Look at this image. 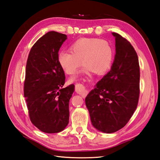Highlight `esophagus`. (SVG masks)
Masks as SVG:
<instances>
[{
    "instance_id": "obj_1",
    "label": "esophagus",
    "mask_w": 160,
    "mask_h": 160,
    "mask_svg": "<svg viewBox=\"0 0 160 160\" xmlns=\"http://www.w3.org/2000/svg\"><path fill=\"white\" fill-rule=\"evenodd\" d=\"M75 92L77 94H81L83 97H86L88 94L87 91L86 90V88L81 83H77L75 85Z\"/></svg>"
}]
</instances>
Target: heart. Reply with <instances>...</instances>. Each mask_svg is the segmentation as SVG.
<instances>
[{
	"label": "heart",
	"mask_w": 160,
	"mask_h": 160,
	"mask_svg": "<svg viewBox=\"0 0 160 160\" xmlns=\"http://www.w3.org/2000/svg\"><path fill=\"white\" fill-rule=\"evenodd\" d=\"M70 51L58 53V60L67 74H73L81 65L84 72L102 74L110 68L113 50L109 42L99 38H80L70 45Z\"/></svg>",
	"instance_id": "heart-1"
}]
</instances>
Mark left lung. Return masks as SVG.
Wrapping results in <instances>:
<instances>
[{"mask_svg": "<svg viewBox=\"0 0 160 160\" xmlns=\"http://www.w3.org/2000/svg\"><path fill=\"white\" fill-rule=\"evenodd\" d=\"M116 55L109 72L86 98L96 129L111 133L121 129L133 116L140 97V66L130 42L116 33Z\"/></svg>", "mask_w": 160, "mask_h": 160, "instance_id": "obj_1", "label": "left lung"}]
</instances>
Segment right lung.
<instances>
[{
  "instance_id": "add662e5",
  "label": "right lung",
  "mask_w": 160,
  "mask_h": 160,
  "mask_svg": "<svg viewBox=\"0 0 160 160\" xmlns=\"http://www.w3.org/2000/svg\"><path fill=\"white\" fill-rule=\"evenodd\" d=\"M66 39L65 34L48 32L33 44L27 62L24 96L29 118L47 133L60 132L69 122V101L74 86L63 88L65 73L58 60Z\"/></svg>"
}]
</instances>
